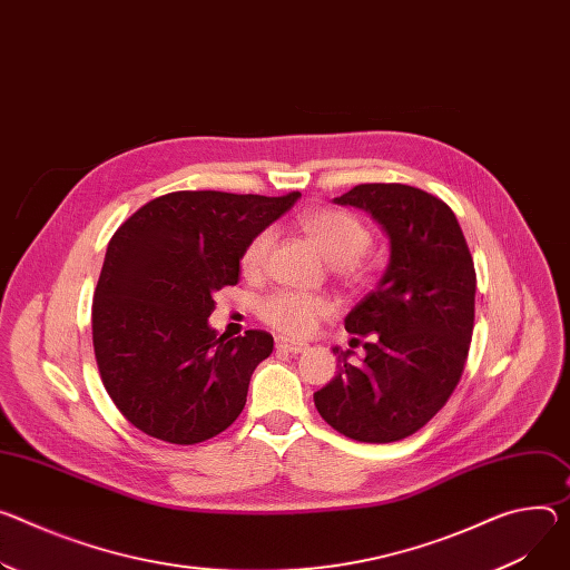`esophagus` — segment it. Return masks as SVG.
Wrapping results in <instances>:
<instances>
[{
	"label": "esophagus",
	"instance_id": "1",
	"mask_svg": "<svg viewBox=\"0 0 570 570\" xmlns=\"http://www.w3.org/2000/svg\"><path fill=\"white\" fill-rule=\"evenodd\" d=\"M275 347H277V352H291V354H299V352H304L308 345H306V343H299V341H291V338H284V336H277V338H275Z\"/></svg>",
	"mask_w": 570,
	"mask_h": 570
}]
</instances>
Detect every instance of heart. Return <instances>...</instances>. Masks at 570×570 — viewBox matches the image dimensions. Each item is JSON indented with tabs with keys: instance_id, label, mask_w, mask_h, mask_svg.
<instances>
[{
	"instance_id": "heart-1",
	"label": "heart",
	"mask_w": 570,
	"mask_h": 570,
	"mask_svg": "<svg viewBox=\"0 0 570 570\" xmlns=\"http://www.w3.org/2000/svg\"><path fill=\"white\" fill-rule=\"evenodd\" d=\"M297 225L318 245L343 284L361 286L371 277L373 268L366 249L373 243V232L356 214L325 206V209L302 214ZM271 243L273 236L268 229L254 234L247 240L240 254V271L245 275H256L264 268ZM256 314L268 327L282 334L304 336L330 314V302L312 293L275 291L258 302Z\"/></svg>"
}]
</instances>
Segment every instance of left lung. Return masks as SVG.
<instances>
[{
	"instance_id": "obj_1",
	"label": "left lung",
	"mask_w": 570,
	"mask_h": 570,
	"mask_svg": "<svg viewBox=\"0 0 570 570\" xmlns=\"http://www.w3.org/2000/svg\"><path fill=\"white\" fill-rule=\"evenodd\" d=\"M334 202L373 214L391 238V262L345 318L350 334L373 336L366 358L350 364V350L334 347L338 375L314 402L338 434L393 443L428 425L461 380L475 323V264L456 216L428 190L358 184Z\"/></svg>"
}]
</instances>
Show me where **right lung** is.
<instances>
[{
	"label": "right lung",
	"instance_id": "right-lung-1",
	"mask_svg": "<svg viewBox=\"0 0 570 570\" xmlns=\"http://www.w3.org/2000/svg\"><path fill=\"white\" fill-rule=\"evenodd\" d=\"M297 197L177 190L118 227L92 295V347L101 384L134 428L195 445L238 419L273 336H216L214 293L238 284L247 240Z\"/></svg>",
	"mask_w": 570,
	"mask_h": 570
}]
</instances>
